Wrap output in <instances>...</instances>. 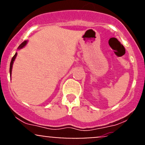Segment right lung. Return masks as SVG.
Returning a JSON list of instances; mask_svg holds the SVG:
<instances>
[{
  "label": "right lung",
  "mask_w": 145,
  "mask_h": 145,
  "mask_svg": "<svg viewBox=\"0 0 145 145\" xmlns=\"http://www.w3.org/2000/svg\"><path fill=\"white\" fill-rule=\"evenodd\" d=\"M26 44H27V41H23L22 43V44L20 45L19 46V47L18 48V50H20L21 48H22L23 47H24L25 46H26ZM17 54L18 53L16 52V54H15V55L13 56V58H12V59H11V63H10V69H9V72H10V75H11V71H12V67H13V64H14V61H15V59H16V56H17Z\"/></svg>",
  "instance_id": "1"
}]
</instances>
